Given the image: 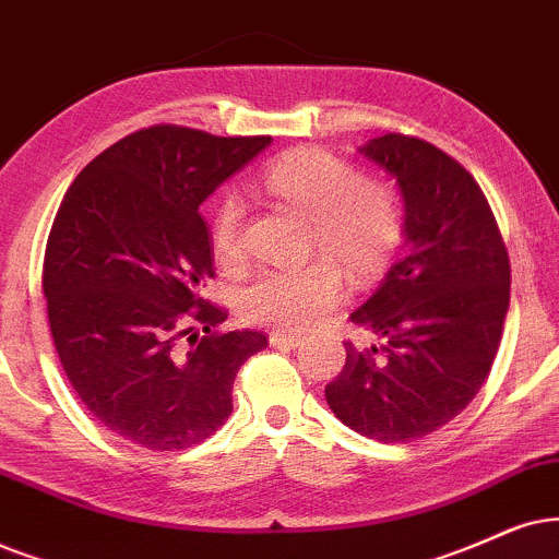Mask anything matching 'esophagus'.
Segmentation results:
<instances>
[{
  "label": "esophagus",
  "mask_w": 559,
  "mask_h": 559,
  "mask_svg": "<svg viewBox=\"0 0 559 559\" xmlns=\"http://www.w3.org/2000/svg\"><path fill=\"white\" fill-rule=\"evenodd\" d=\"M299 343H301V335H296V332H284V330L271 332L273 348H294V345H299Z\"/></svg>",
  "instance_id": "obj_1"
}]
</instances>
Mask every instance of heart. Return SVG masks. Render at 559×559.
Here are the masks:
<instances>
[{"label":"heart","mask_w":559,"mask_h":559,"mask_svg":"<svg viewBox=\"0 0 559 559\" xmlns=\"http://www.w3.org/2000/svg\"><path fill=\"white\" fill-rule=\"evenodd\" d=\"M260 186L275 201L309 218V247L324 255L296 267H265L237 296V312L260 328L307 330L343 299L341 262L366 281L390 263L402 242L405 216L392 186L361 178L348 159L304 146L273 159ZM247 206L237 193H222L211 216L216 263L237 271L247 260Z\"/></svg>","instance_id":"obj_1"}]
</instances>
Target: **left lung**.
Masks as SVG:
<instances>
[{
	"mask_svg": "<svg viewBox=\"0 0 559 559\" xmlns=\"http://www.w3.org/2000/svg\"><path fill=\"white\" fill-rule=\"evenodd\" d=\"M361 154L397 178L405 250L350 314L384 343H345L324 397L356 433L407 443L454 420L485 384L511 301V260L483 188L447 152L384 133Z\"/></svg>",
	"mask_w": 559,
	"mask_h": 559,
	"instance_id": "left-lung-1",
	"label": "left lung"
}]
</instances>
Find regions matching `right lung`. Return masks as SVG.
Masks as SVG:
<instances>
[{
	"label": "right lung",
	"instance_id": "right-lung-1",
	"mask_svg": "<svg viewBox=\"0 0 559 559\" xmlns=\"http://www.w3.org/2000/svg\"><path fill=\"white\" fill-rule=\"evenodd\" d=\"M271 136H214L159 123L76 175L44 258L48 324L76 397L105 428L152 451L206 441L263 332H224L201 206Z\"/></svg>",
	"mask_w": 559,
	"mask_h": 559
}]
</instances>
